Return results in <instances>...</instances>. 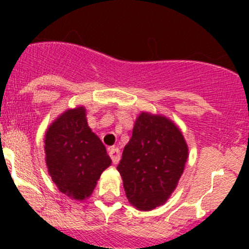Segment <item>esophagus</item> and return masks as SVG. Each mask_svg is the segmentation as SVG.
Here are the masks:
<instances>
[{
    "mask_svg": "<svg viewBox=\"0 0 249 249\" xmlns=\"http://www.w3.org/2000/svg\"><path fill=\"white\" fill-rule=\"evenodd\" d=\"M108 155L112 159L113 164H118L120 160V150L117 147H109L108 148Z\"/></svg>",
    "mask_w": 249,
    "mask_h": 249,
    "instance_id": "obj_1",
    "label": "esophagus"
}]
</instances>
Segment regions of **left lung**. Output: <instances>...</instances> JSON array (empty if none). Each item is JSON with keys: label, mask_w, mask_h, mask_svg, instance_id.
I'll return each instance as SVG.
<instances>
[{"label": "left lung", "mask_w": 249, "mask_h": 249, "mask_svg": "<svg viewBox=\"0 0 249 249\" xmlns=\"http://www.w3.org/2000/svg\"><path fill=\"white\" fill-rule=\"evenodd\" d=\"M188 158L182 132L161 115L142 113L117 166L131 205L149 211L175 190Z\"/></svg>", "instance_id": "1"}]
</instances>
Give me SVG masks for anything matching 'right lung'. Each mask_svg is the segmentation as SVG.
Masks as SVG:
<instances>
[{"instance_id": "add662e5", "label": "right lung", "mask_w": 249, "mask_h": 249, "mask_svg": "<svg viewBox=\"0 0 249 249\" xmlns=\"http://www.w3.org/2000/svg\"><path fill=\"white\" fill-rule=\"evenodd\" d=\"M44 143L53 182L73 199L91 195L101 173L112 162L104 143L88 126L84 107L60 115L47 131Z\"/></svg>"}]
</instances>
